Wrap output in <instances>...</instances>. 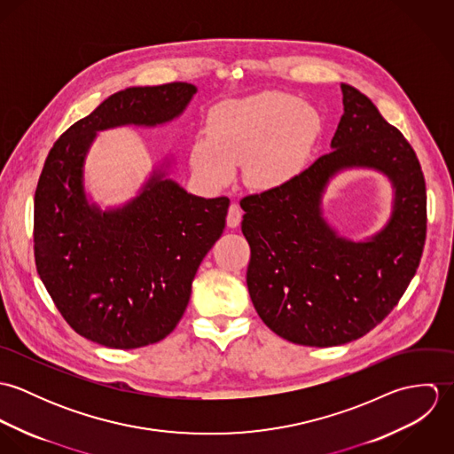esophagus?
I'll list each match as a JSON object with an SVG mask.
<instances>
[{
    "instance_id": "1",
    "label": "esophagus",
    "mask_w": 454,
    "mask_h": 454,
    "mask_svg": "<svg viewBox=\"0 0 454 454\" xmlns=\"http://www.w3.org/2000/svg\"><path fill=\"white\" fill-rule=\"evenodd\" d=\"M241 218H243V209L239 207V204L232 202L229 206V213H227V225L231 229H236L241 223Z\"/></svg>"
}]
</instances>
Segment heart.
<instances>
[{"mask_svg": "<svg viewBox=\"0 0 454 454\" xmlns=\"http://www.w3.org/2000/svg\"><path fill=\"white\" fill-rule=\"evenodd\" d=\"M320 128L318 112L294 96L225 101L207 115V137L192 143L191 166L202 184L222 187L243 162L250 187L279 189L304 169Z\"/></svg>", "mask_w": 454, "mask_h": 454, "instance_id": "b5f03b06", "label": "heart"}]
</instances>
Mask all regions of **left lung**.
Masks as SVG:
<instances>
[{
	"label": "left lung",
	"mask_w": 454,
	"mask_h": 454,
	"mask_svg": "<svg viewBox=\"0 0 454 454\" xmlns=\"http://www.w3.org/2000/svg\"><path fill=\"white\" fill-rule=\"evenodd\" d=\"M344 114L332 152L279 189L241 199V231L252 259L247 283L262 322L302 346L351 342L398 304L419 265L427 238V187L419 160L376 105L340 83ZM383 172L394 187L387 225L365 242L339 237L321 199L344 168Z\"/></svg>",
	"instance_id": "1"
}]
</instances>
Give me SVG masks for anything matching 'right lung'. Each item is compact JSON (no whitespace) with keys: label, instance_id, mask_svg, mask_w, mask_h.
Instances as JSON below:
<instances>
[{"label":"right lung","instance_id":"obj_1","mask_svg":"<svg viewBox=\"0 0 454 454\" xmlns=\"http://www.w3.org/2000/svg\"><path fill=\"white\" fill-rule=\"evenodd\" d=\"M195 92L192 83L173 82L112 94L54 143L40 175L36 270L67 325L101 346L134 349L175 330L231 200L189 194L160 168L124 206L101 209L87 199L85 157L99 130L162 126Z\"/></svg>","mask_w":454,"mask_h":454}]
</instances>
